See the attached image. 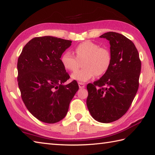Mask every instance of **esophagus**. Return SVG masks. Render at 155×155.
<instances>
[{
	"label": "esophagus",
	"mask_w": 155,
	"mask_h": 155,
	"mask_svg": "<svg viewBox=\"0 0 155 155\" xmlns=\"http://www.w3.org/2000/svg\"><path fill=\"white\" fill-rule=\"evenodd\" d=\"M78 87L80 89H83V88H84V84L82 83H78Z\"/></svg>",
	"instance_id": "obj_1"
}]
</instances>
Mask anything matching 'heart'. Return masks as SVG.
I'll return each instance as SVG.
<instances>
[{"instance_id": "1", "label": "heart", "mask_w": 155, "mask_h": 155, "mask_svg": "<svg viewBox=\"0 0 155 155\" xmlns=\"http://www.w3.org/2000/svg\"><path fill=\"white\" fill-rule=\"evenodd\" d=\"M74 53L75 56L70 51H65L60 57V61L66 70L74 72L79 68L80 62L84 60V68L72 74V79L80 83H85L96 75L105 74L110 66V51L94 42L86 41L81 43L74 48Z\"/></svg>"}]
</instances>
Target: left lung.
<instances>
[{
	"instance_id": "8db88e82",
	"label": "left lung",
	"mask_w": 155,
	"mask_h": 155,
	"mask_svg": "<svg viewBox=\"0 0 155 155\" xmlns=\"http://www.w3.org/2000/svg\"><path fill=\"white\" fill-rule=\"evenodd\" d=\"M110 41L111 62L100 79L87 86V105L97 122L110 123L128 110L137 93L141 61L134 43L120 33L110 31L99 36Z\"/></svg>"
}]
</instances>
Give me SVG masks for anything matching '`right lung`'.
Masks as SVG:
<instances>
[{"instance_id":"obj_1","label":"right lung","mask_w":155,"mask_h":155,"mask_svg":"<svg viewBox=\"0 0 155 155\" xmlns=\"http://www.w3.org/2000/svg\"><path fill=\"white\" fill-rule=\"evenodd\" d=\"M71 43L52 36L34 38L24 46L18 58L21 98L30 113L41 122L54 124L62 120L78 90L76 81L64 84L70 76L60 57Z\"/></svg>"}]
</instances>
